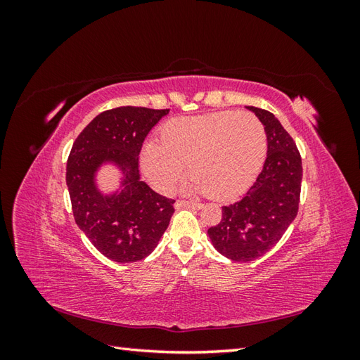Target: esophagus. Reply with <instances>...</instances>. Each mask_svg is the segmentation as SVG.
Listing matches in <instances>:
<instances>
[{
  "mask_svg": "<svg viewBox=\"0 0 360 360\" xmlns=\"http://www.w3.org/2000/svg\"><path fill=\"white\" fill-rule=\"evenodd\" d=\"M174 207H176L177 210L180 209H193V210H200L202 204L200 202H189V201H176V204H174Z\"/></svg>",
  "mask_w": 360,
  "mask_h": 360,
  "instance_id": "esophagus-1",
  "label": "esophagus"
}]
</instances>
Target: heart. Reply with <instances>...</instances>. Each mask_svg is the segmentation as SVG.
Instances as JSON below:
<instances>
[{"mask_svg":"<svg viewBox=\"0 0 360 360\" xmlns=\"http://www.w3.org/2000/svg\"><path fill=\"white\" fill-rule=\"evenodd\" d=\"M162 141L148 138L141 168L158 192L167 193L189 165L186 192L231 200L254 183L267 153L263 123L250 112L177 117L162 127Z\"/></svg>","mask_w":360,"mask_h":360,"instance_id":"heart-1","label":"heart"}]
</instances>
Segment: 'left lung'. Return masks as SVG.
<instances>
[{"mask_svg": "<svg viewBox=\"0 0 360 360\" xmlns=\"http://www.w3.org/2000/svg\"><path fill=\"white\" fill-rule=\"evenodd\" d=\"M263 123L267 158L242 200L222 207V221L209 228L213 248L228 259L246 263L267 254L297 214L302 159L292 138L266 110L246 106Z\"/></svg>", "mask_w": 360, "mask_h": 360, "instance_id": "left-lung-1", "label": "left lung"}]
</instances>
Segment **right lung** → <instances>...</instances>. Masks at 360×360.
Wrapping results in <instances>:
<instances>
[{
	"instance_id": "obj_1",
	"label": "right lung",
	"mask_w": 360,
	"mask_h": 360,
	"mask_svg": "<svg viewBox=\"0 0 360 360\" xmlns=\"http://www.w3.org/2000/svg\"><path fill=\"white\" fill-rule=\"evenodd\" d=\"M168 112L136 106L105 111L86 124L69 155L66 183L75 222L115 263L153 252L174 213V200L141 180L138 159L146 136ZM108 166L119 171V184L103 191L98 174Z\"/></svg>"
}]
</instances>
